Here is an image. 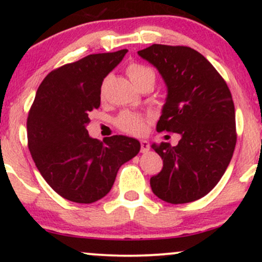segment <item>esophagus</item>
<instances>
[{
  "label": "esophagus",
  "mask_w": 262,
  "mask_h": 262,
  "mask_svg": "<svg viewBox=\"0 0 262 262\" xmlns=\"http://www.w3.org/2000/svg\"><path fill=\"white\" fill-rule=\"evenodd\" d=\"M140 145H141V148H140L141 152H148L150 150V143L148 140H141Z\"/></svg>",
  "instance_id": "obj_1"
}]
</instances>
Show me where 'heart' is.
Masks as SVG:
<instances>
[{"mask_svg": "<svg viewBox=\"0 0 262 262\" xmlns=\"http://www.w3.org/2000/svg\"><path fill=\"white\" fill-rule=\"evenodd\" d=\"M127 74L132 82L137 87L145 82H150L152 85L155 82L154 71L143 64H137V62L130 64L127 68ZM145 123L146 121L143 116L133 113H123L117 119V125L121 130L134 135L143 134L145 132Z\"/></svg>", "mask_w": 262, "mask_h": 262, "instance_id": "b5f03b06", "label": "heart"}]
</instances>
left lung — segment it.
<instances>
[{"mask_svg": "<svg viewBox=\"0 0 262 262\" xmlns=\"http://www.w3.org/2000/svg\"><path fill=\"white\" fill-rule=\"evenodd\" d=\"M138 54L158 69L167 87L156 130L181 137L176 146L151 145L164 166L150 179V186L167 203L193 202L214 188L235 149V108L229 87L192 48L152 44Z\"/></svg>", "mask_w": 262, "mask_h": 262, "instance_id": "obj_1", "label": "left lung"}]
</instances>
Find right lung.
I'll return each mask as SVG.
<instances>
[{"label":"right lung","mask_w":262,"mask_h":262,"mask_svg":"<svg viewBox=\"0 0 262 262\" xmlns=\"http://www.w3.org/2000/svg\"><path fill=\"white\" fill-rule=\"evenodd\" d=\"M128 50L91 54L55 69L38 87L27 119L28 148L48 185L65 200L93 203L112 188L119 167L139 152L134 138L89 135V113L101 104L103 79Z\"/></svg>","instance_id":"add662e5"}]
</instances>
